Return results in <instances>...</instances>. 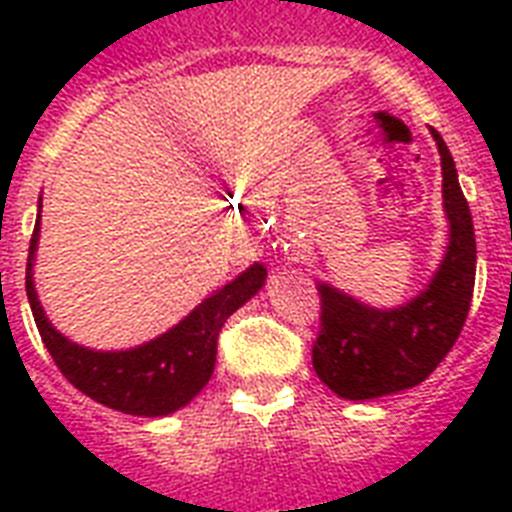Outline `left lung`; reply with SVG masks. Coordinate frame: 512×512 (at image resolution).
<instances>
[{
	"label": "left lung",
	"instance_id": "8db88e82",
	"mask_svg": "<svg viewBox=\"0 0 512 512\" xmlns=\"http://www.w3.org/2000/svg\"><path fill=\"white\" fill-rule=\"evenodd\" d=\"M449 247L425 292L401 308L377 311L319 284L321 324L313 369L340 398L366 401L414 388L452 350L468 319L476 284V233L449 148L436 130Z\"/></svg>",
	"mask_w": 512,
	"mask_h": 512
}]
</instances>
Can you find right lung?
Instances as JSON below:
<instances>
[{"mask_svg": "<svg viewBox=\"0 0 512 512\" xmlns=\"http://www.w3.org/2000/svg\"><path fill=\"white\" fill-rule=\"evenodd\" d=\"M36 241H39V217L28 247L26 295L44 348L50 350L55 366L76 390H82L84 396L108 409L135 414V417H164L177 412L196 393H201L215 372L217 337L225 319L247 303L268 276L263 265L255 263L239 279L217 289L191 316H185L162 337L132 350L100 353L66 340L58 329H52L44 316L31 279Z\"/></svg>", "mask_w": 512, "mask_h": 512, "instance_id": "obj_1", "label": "right lung"}]
</instances>
